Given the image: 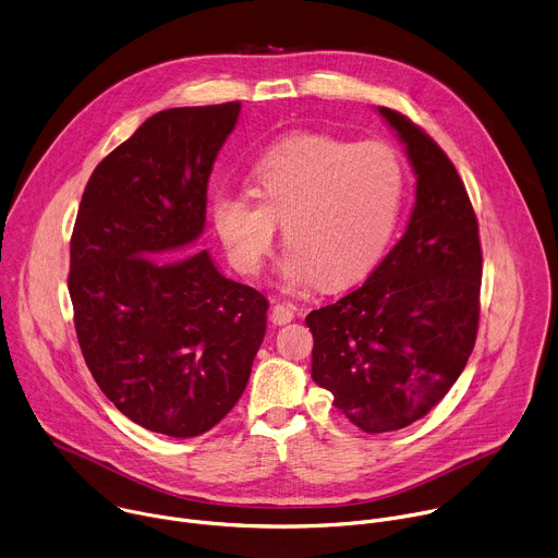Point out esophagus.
Masks as SVG:
<instances>
[{
    "mask_svg": "<svg viewBox=\"0 0 558 558\" xmlns=\"http://www.w3.org/2000/svg\"><path fill=\"white\" fill-rule=\"evenodd\" d=\"M294 312H296V307L292 303H275L270 318L275 325H286L294 318Z\"/></svg>",
    "mask_w": 558,
    "mask_h": 558,
    "instance_id": "obj_1",
    "label": "esophagus"
}]
</instances>
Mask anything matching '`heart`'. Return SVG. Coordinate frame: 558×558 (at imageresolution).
Instances as JSON below:
<instances>
[{
	"mask_svg": "<svg viewBox=\"0 0 558 558\" xmlns=\"http://www.w3.org/2000/svg\"><path fill=\"white\" fill-rule=\"evenodd\" d=\"M253 182L255 193L213 197L215 231L233 264L257 275L275 244L277 221H283L290 246L279 281L286 288H305L320 277L327 286H348L367 275L389 246L404 195L393 149L318 134L268 147L253 167Z\"/></svg>",
	"mask_w": 558,
	"mask_h": 558,
	"instance_id": "b5f03b06",
	"label": "heart"
}]
</instances>
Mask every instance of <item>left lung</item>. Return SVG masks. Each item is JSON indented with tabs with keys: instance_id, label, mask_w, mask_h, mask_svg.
Segmentation results:
<instances>
[{
	"instance_id": "obj_1",
	"label": "left lung",
	"mask_w": 558,
	"mask_h": 558,
	"mask_svg": "<svg viewBox=\"0 0 558 558\" xmlns=\"http://www.w3.org/2000/svg\"><path fill=\"white\" fill-rule=\"evenodd\" d=\"M417 178L400 242L369 279L312 310V380L365 433L409 426L464 372L480 325L482 246L449 156L400 111L378 107Z\"/></svg>"
}]
</instances>
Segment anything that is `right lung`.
<instances>
[{
  "mask_svg": "<svg viewBox=\"0 0 558 558\" xmlns=\"http://www.w3.org/2000/svg\"><path fill=\"white\" fill-rule=\"evenodd\" d=\"M242 102L173 107L94 169L70 240L76 339L100 391L169 437L213 428L242 398L268 301L195 242L213 162Z\"/></svg>",
  "mask_w": 558,
  "mask_h": 558,
  "instance_id": "right-lung-1",
  "label": "right lung"
}]
</instances>
